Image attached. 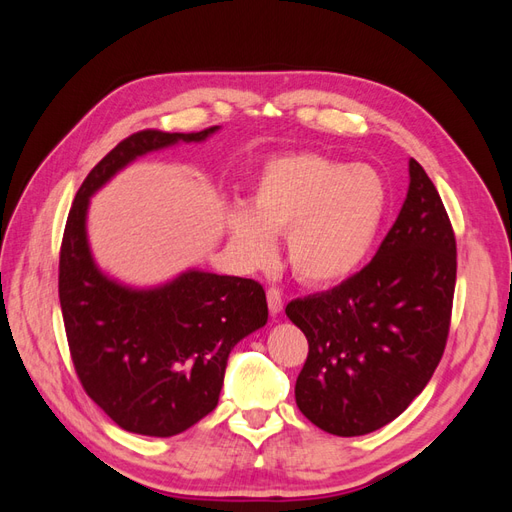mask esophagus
Wrapping results in <instances>:
<instances>
[{
    "label": "esophagus",
    "instance_id": "1",
    "mask_svg": "<svg viewBox=\"0 0 512 512\" xmlns=\"http://www.w3.org/2000/svg\"><path fill=\"white\" fill-rule=\"evenodd\" d=\"M267 303H269V312L273 316H277L284 309V301H282V294L277 288H269L267 290Z\"/></svg>",
    "mask_w": 512,
    "mask_h": 512
}]
</instances>
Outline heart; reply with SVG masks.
I'll use <instances>...</instances> for the list:
<instances>
[{
    "label": "heart",
    "mask_w": 512,
    "mask_h": 512,
    "mask_svg": "<svg viewBox=\"0 0 512 512\" xmlns=\"http://www.w3.org/2000/svg\"><path fill=\"white\" fill-rule=\"evenodd\" d=\"M386 209L389 192L378 170L297 151L258 168L250 205H230L226 228L247 267H267L275 258V237L286 235L290 267L299 280L329 286L363 265Z\"/></svg>",
    "instance_id": "1"
}]
</instances>
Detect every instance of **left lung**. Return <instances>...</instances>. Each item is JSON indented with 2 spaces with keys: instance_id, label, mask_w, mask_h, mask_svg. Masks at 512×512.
<instances>
[{
  "instance_id": "1",
  "label": "left lung",
  "mask_w": 512,
  "mask_h": 512,
  "mask_svg": "<svg viewBox=\"0 0 512 512\" xmlns=\"http://www.w3.org/2000/svg\"><path fill=\"white\" fill-rule=\"evenodd\" d=\"M455 280L451 220L436 185L410 160L404 207L369 265L286 305L309 344L294 386L299 410L342 438L395 421L442 359Z\"/></svg>"
}]
</instances>
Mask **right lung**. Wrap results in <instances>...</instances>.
Here are the masks:
<instances>
[{
    "label": "right lung",
    "mask_w": 512,
    "mask_h": 512,
    "mask_svg": "<svg viewBox=\"0 0 512 512\" xmlns=\"http://www.w3.org/2000/svg\"><path fill=\"white\" fill-rule=\"evenodd\" d=\"M218 130L128 136L91 168L61 241L59 303L76 376L121 429L141 436H177L218 406L228 354L265 327L267 297L254 280L198 269L156 288L119 284L91 256L89 198L145 153Z\"/></svg>",
    "instance_id": "add662e5"
}]
</instances>
